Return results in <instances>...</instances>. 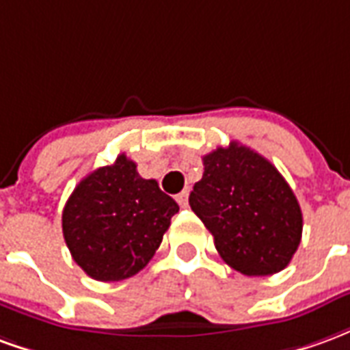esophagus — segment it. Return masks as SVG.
<instances>
[{
    "label": "esophagus",
    "instance_id": "esophagus-1",
    "mask_svg": "<svg viewBox=\"0 0 350 350\" xmlns=\"http://www.w3.org/2000/svg\"><path fill=\"white\" fill-rule=\"evenodd\" d=\"M176 200H178V204L182 206V208H185V206L189 204V193H187V191H182V193L176 197Z\"/></svg>",
    "mask_w": 350,
    "mask_h": 350
}]
</instances>
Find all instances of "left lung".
Segmentation results:
<instances>
[{
	"label": "left lung",
	"instance_id": "8db88e82",
	"mask_svg": "<svg viewBox=\"0 0 350 350\" xmlns=\"http://www.w3.org/2000/svg\"><path fill=\"white\" fill-rule=\"evenodd\" d=\"M204 174L191 210L212 232L221 258L243 275H271L291 262L301 240V210L285 178L238 142L202 157Z\"/></svg>",
	"mask_w": 350,
	"mask_h": 350
}]
</instances>
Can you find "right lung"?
<instances>
[{"label": "right lung", "instance_id": "right-lung-1", "mask_svg": "<svg viewBox=\"0 0 350 350\" xmlns=\"http://www.w3.org/2000/svg\"><path fill=\"white\" fill-rule=\"evenodd\" d=\"M178 210L174 198L122 153L88 174L65 202V243L90 278L122 281L152 260Z\"/></svg>", "mask_w": 350, "mask_h": 350}]
</instances>
